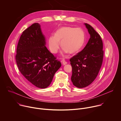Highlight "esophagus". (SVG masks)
<instances>
[{"label": "esophagus", "mask_w": 121, "mask_h": 121, "mask_svg": "<svg viewBox=\"0 0 121 121\" xmlns=\"http://www.w3.org/2000/svg\"><path fill=\"white\" fill-rule=\"evenodd\" d=\"M61 62H62V63L63 64V65H66V64H67V62H66L65 60L64 59H63L61 60Z\"/></svg>", "instance_id": "esophagus-1"}]
</instances>
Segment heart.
<instances>
[{"instance_id":"heart-1","label":"heart","mask_w":121,"mask_h":121,"mask_svg":"<svg viewBox=\"0 0 121 121\" xmlns=\"http://www.w3.org/2000/svg\"><path fill=\"white\" fill-rule=\"evenodd\" d=\"M85 40L84 30L79 28L63 27L58 29L54 35H50L48 39V47L51 52L56 54L61 46L64 53L74 54L83 47Z\"/></svg>"}]
</instances>
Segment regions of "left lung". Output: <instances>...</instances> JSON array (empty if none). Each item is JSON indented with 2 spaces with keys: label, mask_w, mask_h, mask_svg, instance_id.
Segmentation results:
<instances>
[{
  "label": "left lung",
  "mask_w": 121,
  "mask_h": 121,
  "mask_svg": "<svg viewBox=\"0 0 121 121\" xmlns=\"http://www.w3.org/2000/svg\"><path fill=\"white\" fill-rule=\"evenodd\" d=\"M91 37L84 48L70 59L72 68L71 81L78 88L90 85L96 78L102 65L103 43L91 26L85 23Z\"/></svg>",
  "instance_id": "8db88e82"
}]
</instances>
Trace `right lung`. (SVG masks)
Masks as SVG:
<instances>
[{"label":"right lung","mask_w":121,"mask_h":121,"mask_svg":"<svg viewBox=\"0 0 121 121\" xmlns=\"http://www.w3.org/2000/svg\"><path fill=\"white\" fill-rule=\"evenodd\" d=\"M45 43L40 25L33 23L23 31L15 57L19 69L26 79L41 89L50 85L61 66V62L50 52Z\"/></svg>","instance_id":"add662e5"}]
</instances>
